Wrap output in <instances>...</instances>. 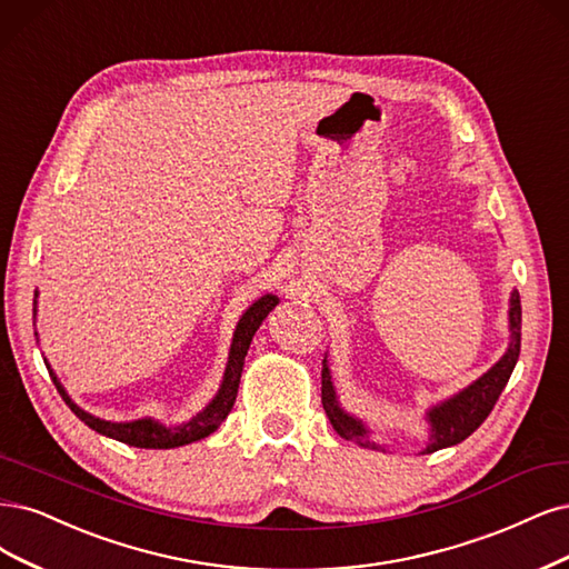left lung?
<instances>
[{
	"label": "left lung",
	"instance_id": "left-lung-1",
	"mask_svg": "<svg viewBox=\"0 0 569 569\" xmlns=\"http://www.w3.org/2000/svg\"><path fill=\"white\" fill-rule=\"evenodd\" d=\"M520 325H522L520 293L513 289L511 299H508V331H511V341H508L506 352L473 383L461 388L452 398H447L426 409L428 438L419 455H430V452H438V449L459 445L489 417V411H492V407L497 405L501 390L506 388L508 379H511L513 367L518 362ZM322 407L327 411L329 423L335 426V430L343 440L356 442L365 449H383L381 445L371 440V428L362 419L350 415V411L341 407L335 381H331V369L327 358L322 360Z\"/></svg>",
	"mask_w": 569,
	"mask_h": 569
}]
</instances>
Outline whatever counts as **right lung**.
<instances>
[{"instance_id": "right-lung-1", "label": "right lung", "mask_w": 569, "mask_h": 569, "mask_svg": "<svg viewBox=\"0 0 569 569\" xmlns=\"http://www.w3.org/2000/svg\"><path fill=\"white\" fill-rule=\"evenodd\" d=\"M37 297H39V291H34V301H32V318L34 320H37ZM278 303H280V299L276 297V293H263L261 299L253 301L242 312V318L238 320V327H234V331H232V343H230V352H228L223 381L217 390V396L207 402V407H202V411H198L192 419H188L186 423H179V426H167L152 417L133 419V421H106L101 417H93L68 396V390L63 388L61 381H58L56 371L51 369V365L47 360H44V365L49 369L51 381L58 388V393H61L66 405L74 411V417L84 421L91 430H96V433L112 438L117 442L131 445V447H143V449L183 447V445L198 442V440L211 436L213 430H217L230 415L234 398H238L240 377H242V367H244V356L249 350V343H251L253 335H257L261 322L266 320L268 312ZM34 337H37V331H34ZM37 341H39V337H37Z\"/></svg>"}]
</instances>
